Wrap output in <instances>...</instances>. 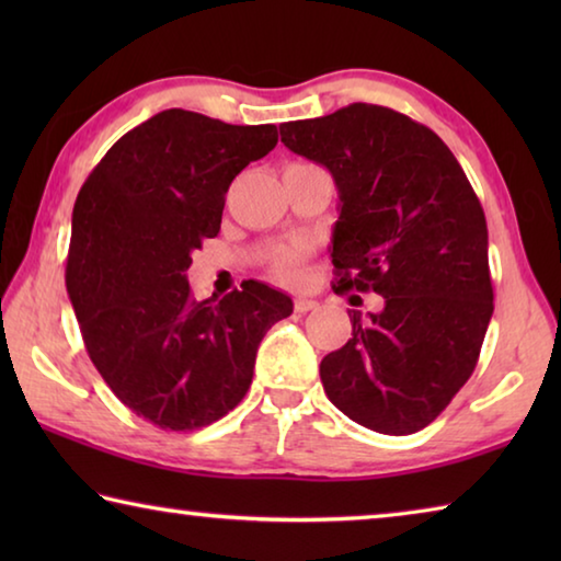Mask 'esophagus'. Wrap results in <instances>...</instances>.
<instances>
[{
  "label": "esophagus",
  "mask_w": 561,
  "mask_h": 561,
  "mask_svg": "<svg viewBox=\"0 0 561 561\" xmlns=\"http://www.w3.org/2000/svg\"><path fill=\"white\" fill-rule=\"evenodd\" d=\"M314 309H317L314 299H307V297L294 299V311H297V314H307V311H314Z\"/></svg>",
  "instance_id": "esophagus-1"
}]
</instances>
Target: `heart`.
I'll use <instances>...</instances> for the list:
<instances>
[{
    "instance_id": "heart-1",
    "label": "heart",
    "mask_w": 561,
    "mask_h": 561,
    "mask_svg": "<svg viewBox=\"0 0 561 561\" xmlns=\"http://www.w3.org/2000/svg\"><path fill=\"white\" fill-rule=\"evenodd\" d=\"M301 262H304V252L299 247H287V250H279L272 257V274L284 284H297L304 277Z\"/></svg>"
}]
</instances>
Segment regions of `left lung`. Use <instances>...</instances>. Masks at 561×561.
<instances>
[{
  "label": "left lung",
  "mask_w": 561,
  "mask_h": 561,
  "mask_svg": "<svg viewBox=\"0 0 561 561\" xmlns=\"http://www.w3.org/2000/svg\"><path fill=\"white\" fill-rule=\"evenodd\" d=\"M279 133L336 183L334 291L383 297L376 314L348 311L351 339L321 360L329 401L376 433L421 431L472 376L495 309L478 195L450 148L393 108L351 103Z\"/></svg>",
  "instance_id": "obj_1"
}]
</instances>
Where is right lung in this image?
I'll use <instances>...</instances> for the list:
<instances>
[{
	"mask_svg": "<svg viewBox=\"0 0 561 561\" xmlns=\"http://www.w3.org/2000/svg\"><path fill=\"white\" fill-rule=\"evenodd\" d=\"M277 126H232L168 108L111 146L79 190L66 291L83 344L123 405L163 431L220 421L252 383L284 291L247 282L197 301L187 270L217 237L225 193L277 146Z\"/></svg>",
	"mask_w": 561,
	"mask_h": 561,
	"instance_id": "add662e5",
	"label": "right lung"
}]
</instances>
